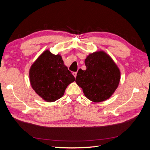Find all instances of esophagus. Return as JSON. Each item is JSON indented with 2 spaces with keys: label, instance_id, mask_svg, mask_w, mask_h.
<instances>
[{
  "label": "esophagus",
  "instance_id": "obj_1",
  "mask_svg": "<svg viewBox=\"0 0 150 150\" xmlns=\"http://www.w3.org/2000/svg\"><path fill=\"white\" fill-rule=\"evenodd\" d=\"M72 74H73V76L76 78V75H77V72H72Z\"/></svg>",
  "mask_w": 150,
  "mask_h": 150
}]
</instances>
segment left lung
I'll use <instances>...</instances> for the list:
<instances>
[{"label": "left lung", "mask_w": 150, "mask_h": 150, "mask_svg": "<svg viewBox=\"0 0 150 150\" xmlns=\"http://www.w3.org/2000/svg\"><path fill=\"white\" fill-rule=\"evenodd\" d=\"M86 69H80L76 82L85 96L98 103L110 98L120 81V71L112 58L103 51L89 54L84 61Z\"/></svg>", "instance_id": "left-lung-1"}]
</instances>
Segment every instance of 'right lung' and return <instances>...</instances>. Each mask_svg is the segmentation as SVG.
I'll return each instance as SVG.
<instances>
[{
	"instance_id": "obj_1",
	"label": "right lung",
	"mask_w": 150,
	"mask_h": 150,
	"mask_svg": "<svg viewBox=\"0 0 150 150\" xmlns=\"http://www.w3.org/2000/svg\"><path fill=\"white\" fill-rule=\"evenodd\" d=\"M29 79L35 92L47 102L61 98L67 86L75 81L64 64L61 56L53 54L49 50L42 53L32 64Z\"/></svg>"
}]
</instances>
